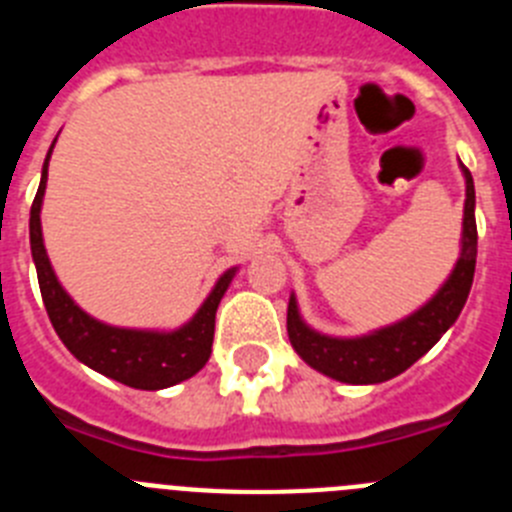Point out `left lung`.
<instances>
[{
	"label": "left lung",
	"mask_w": 512,
	"mask_h": 512,
	"mask_svg": "<svg viewBox=\"0 0 512 512\" xmlns=\"http://www.w3.org/2000/svg\"><path fill=\"white\" fill-rule=\"evenodd\" d=\"M467 200H464V220H461L459 259L451 269L449 279L438 287L436 295L410 312L408 318L397 320L384 328L369 330L364 336L341 338L328 336L310 328L302 320L295 292L287 305L289 343L307 366L325 377L346 384H379L402 374L441 341V336L459 318L467 302L477 264V223H474V182L472 174L461 164Z\"/></svg>",
	"instance_id": "left-lung-1"
}]
</instances>
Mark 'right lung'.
<instances>
[{"label":"right lung","instance_id":"obj_1","mask_svg":"<svg viewBox=\"0 0 512 512\" xmlns=\"http://www.w3.org/2000/svg\"><path fill=\"white\" fill-rule=\"evenodd\" d=\"M56 140L48 148L43 171H40L38 194H35L33 207H30V251H33L35 271H38L43 305L58 338L81 364H87L89 369L115 379V382L135 387V390H166V387H174V384L194 377L210 359L217 305L228 292L238 266L223 271L215 287L210 289V295L200 305V310L174 330L120 328V325L92 318L63 289L56 271H53L51 259L45 253L40 210H43L45 182H48V161H51Z\"/></svg>","mask_w":512,"mask_h":512}]
</instances>
